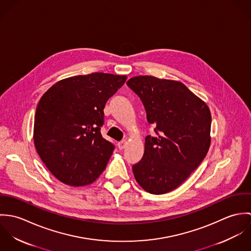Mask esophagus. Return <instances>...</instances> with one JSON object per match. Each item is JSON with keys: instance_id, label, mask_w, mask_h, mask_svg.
<instances>
[{"instance_id": "1", "label": "esophagus", "mask_w": 251, "mask_h": 251, "mask_svg": "<svg viewBox=\"0 0 251 251\" xmlns=\"http://www.w3.org/2000/svg\"><path fill=\"white\" fill-rule=\"evenodd\" d=\"M126 145H127V142L126 140H122L118 143V147H119L120 150H124L126 147Z\"/></svg>"}]
</instances>
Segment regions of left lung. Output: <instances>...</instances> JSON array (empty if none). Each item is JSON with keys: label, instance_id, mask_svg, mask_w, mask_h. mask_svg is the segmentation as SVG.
Returning a JSON list of instances; mask_svg holds the SVG:
<instances>
[{"label": "left lung", "instance_id": "1", "mask_svg": "<svg viewBox=\"0 0 251 251\" xmlns=\"http://www.w3.org/2000/svg\"><path fill=\"white\" fill-rule=\"evenodd\" d=\"M126 85L140 98L156 137L145 139L142 159L132 166L144 190L164 194L177 188L199 166L211 144L208 105L181 82L136 76Z\"/></svg>", "mask_w": 251, "mask_h": 251}]
</instances>
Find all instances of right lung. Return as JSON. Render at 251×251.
I'll return each mask as SVG.
<instances>
[{
	"instance_id": "1",
	"label": "right lung",
	"mask_w": 251,
	"mask_h": 251,
	"mask_svg": "<svg viewBox=\"0 0 251 251\" xmlns=\"http://www.w3.org/2000/svg\"><path fill=\"white\" fill-rule=\"evenodd\" d=\"M126 75L95 72L57 82L40 99L34 142L48 170L62 182L83 186L104 171L115 146L104 139L105 103Z\"/></svg>"
}]
</instances>
